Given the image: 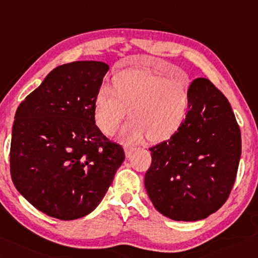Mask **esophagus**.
<instances>
[{
    "instance_id": "34e87169",
    "label": "esophagus",
    "mask_w": 258,
    "mask_h": 258,
    "mask_svg": "<svg viewBox=\"0 0 258 258\" xmlns=\"http://www.w3.org/2000/svg\"><path fill=\"white\" fill-rule=\"evenodd\" d=\"M123 150H124V153H125V156H126V157H129V156H130V154H132L133 151H134V147L129 146V145H124Z\"/></svg>"
}]
</instances>
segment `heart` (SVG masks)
Segmentation results:
<instances>
[{
    "mask_svg": "<svg viewBox=\"0 0 258 258\" xmlns=\"http://www.w3.org/2000/svg\"><path fill=\"white\" fill-rule=\"evenodd\" d=\"M190 88L189 78L168 79L147 69L119 71L112 78V90L101 87L95 95V121L104 134L112 135L129 111L123 141L136 143L146 136L152 143L168 141L189 114Z\"/></svg>",
    "mask_w": 258,
    "mask_h": 258,
    "instance_id": "1",
    "label": "heart"
}]
</instances>
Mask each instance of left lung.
<instances>
[{
    "instance_id": "1",
    "label": "left lung",
    "mask_w": 258,
    "mask_h": 258,
    "mask_svg": "<svg viewBox=\"0 0 258 258\" xmlns=\"http://www.w3.org/2000/svg\"><path fill=\"white\" fill-rule=\"evenodd\" d=\"M190 111L179 132L151 147L145 188L174 221L203 220L228 200L241 155V135L227 97L206 78L191 83Z\"/></svg>"
}]
</instances>
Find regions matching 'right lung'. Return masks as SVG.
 <instances>
[{"instance_id":"add662e5","label":"right lung","mask_w":258,"mask_h":258,"mask_svg":"<svg viewBox=\"0 0 258 258\" xmlns=\"http://www.w3.org/2000/svg\"><path fill=\"white\" fill-rule=\"evenodd\" d=\"M108 64L76 61L53 69L16 112L13 184L38 211L63 221L98 206L124 161L95 123L94 98Z\"/></svg>"}]
</instances>
